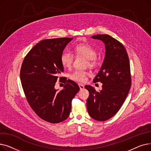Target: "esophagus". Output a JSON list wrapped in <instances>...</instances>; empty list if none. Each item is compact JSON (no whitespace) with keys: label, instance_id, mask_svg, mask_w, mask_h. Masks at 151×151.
Listing matches in <instances>:
<instances>
[{"label":"esophagus","instance_id":"1","mask_svg":"<svg viewBox=\"0 0 151 151\" xmlns=\"http://www.w3.org/2000/svg\"><path fill=\"white\" fill-rule=\"evenodd\" d=\"M78 85H79V87H80V90H83V89H84V85H83L81 84H79Z\"/></svg>","mask_w":151,"mask_h":151}]
</instances>
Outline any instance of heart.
I'll use <instances>...</instances> for the list:
<instances>
[{"label":"heart","mask_w":151,"mask_h":151,"mask_svg":"<svg viewBox=\"0 0 151 151\" xmlns=\"http://www.w3.org/2000/svg\"><path fill=\"white\" fill-rule=\"evenodd\" d=\"M73 54L76 56H83L87 58V65L93 67L97 63V51L91 45L86 43H80L75 45L73 47ZM74 55L68 51L63 52L60 55V62L62 65L67 68H70L73 64ZM89 73L88 71L81 70H76L70 75V78L71 80L83 83L86 80L87 75Z\"/></svg>","instance_id":"b5f03b06"}]
</instances>
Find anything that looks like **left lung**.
I'll use <instances>...</instances> for the list:
<instances>
[{
    "label": "left lung",
    "instance_id": "1",
    "mask_svg": "<svg viewBox=\"0 0 151 151\" xmlns=\"http://www.w3.org/2000/svg\"><path fill=\"white\" fill-rule=\"evenodd\" d=\"M105 45V58L93 83L103 84L102 90L97 92L93 87L85 86L89 96L87 100L89 114L93 119L105 121L120 109L131 87L130 62L124 45L107 34L92 37Z\"/></svg>",
    "mask_w": 151,
    "mask_h": 151
}]
</instances>
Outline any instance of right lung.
I'll return each mask as SVG.
<instances>
[{"label": "right lung", "instance_id": "1", "mask_svg": "<svg viewBox=\"0 0 151 151\" xmlns=\"http://www.w3.org/2000/svg\"><path fill=\"white\" fill-rule=\"evenodd\" d=\"M73 38L43 40L27 54L22 63L20 79L26 100L31 108L43 120L59 123L68 117L71 101L80 91L72 80L59 75L63 71L60 55ZM58 80L65 84L64 89H54Z\"/></svg>", "mask_w": 151, "mask_h": 151}]
</instances>
